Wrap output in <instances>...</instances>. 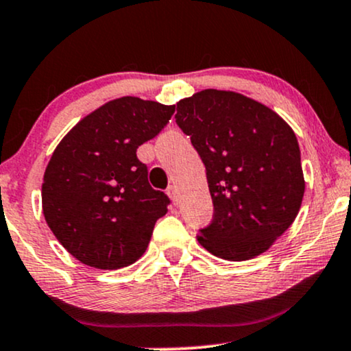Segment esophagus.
Masks as SVG:
<instances>
[{
    "label": "esophagus",
    "mask_w": 351,
    "mask_h": 351,
    "mask_svg": "<svg viewBox=\"0 0 351 351\" xmlns=\"http://www.w3.org/2000/svg\"><path fill=\"white\" fill-rule=\"evenodd\" d=\"M166 193L169 195V199L172 200V204H177V200H179V191H177L176 185H171L166 191Z\"/></svg>",
    "instance_id": "esophagus-1"
}]
</instances>
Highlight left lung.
<instances>
[{"label":"left lung","instance_id":"8db88e82","mask_svg":"<svg viewBox=\"0 0 351 351\" xmlns=\"http://www.w3.org/2000/svg\"><path fill=\"white\" fill-rule=\"evenodd\" d=\"M176 123L207 169L215 207L197 240L226 261L265 253L295 220L306 189L292 128L269 106L215 88L182 98Z\"/></svg>","mask_w":351,"mask_h":351}]
</instances>
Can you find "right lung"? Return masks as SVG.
<instances>
[{
	"mask_svg": "<svg viewBox=\"0 0 351 351\" xmlns=\"http://www.w3.org/2000/svg\"><path fill=\"white\" fill-rule=\"evenodd\" d=\"M176 105L121 97L82 118L53 149L43 213L53 237L84 265L119 269L149 245L169 199L147 182L136 149L167 125Z\"/></svg>",
	"mask_w": 351,
	"mask_h": 351,
	"instance_id": "1",
	"label": "right lung"
}]
</instances>
